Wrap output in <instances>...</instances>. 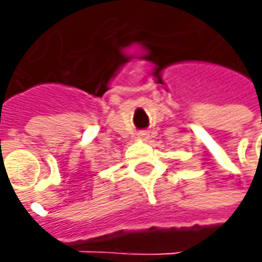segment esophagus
<instances>
[{
    "mask_svg": "<svg viewBox=\"0 0 262 262\" xmlns=\"http://www.w3.org/2000/svg\"><path fill=\"white\" fill-rule=\"evenodd\" d=\"M138 137H140V138H143V140H146V138H148V133H146V131H141V133H138Z\"/></svg>",
    "mask_w": 262,
    "mask_h": 262,
    "instance_id": "obj_1",
    "label": "esophagus"
}]
</instances>
